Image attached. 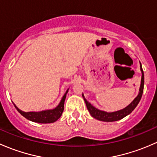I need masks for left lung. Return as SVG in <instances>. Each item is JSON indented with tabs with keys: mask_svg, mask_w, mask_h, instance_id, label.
<instances>
[{
	"mask_svg": "<svg viewBox=\"0 0 157 157\" xmlns=\"http://www.w3.org/2000/svg\"><path fill=\"white\" fill-rule=\"evenodd\" d=\"M140 71H141L142 72V77H141V83H140V93H139L138 96L134 99V101H133L129 105H128L127 107L121 109V110L117 111V112H103V111L99 110V109L95 108L93 105H92L91 104H90V102L85 99L84 96L83 95V99H84L85 102H86V108H87L88 111L90 112V115H91L93 118H96V119L99 120V121H115L124 118V117L127 116L128 115H129L131 112H132V111L136 108L137 104H138L139 102H140V99H141L142 97V95H143V92H144V71H143V69H142L141 64H140Z\"/></svg>",
	"mask_w": 157,
	"mask_h": 157,
	"instance_id": "1",
	"label": "left lung"
}]
</instances>
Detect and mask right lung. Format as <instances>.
Instances as JSON below:
<instances>
[{"mask_svg": "<svg viewBox=\"0 0 157 157\" xmlns=\"http://www.w3.org/2000/svg\"><path fill=\"white\" fill-rule=\"evenodd\" d=\"M67 92H68V89L66 91L65 94L64 95L63 98L61 99V102L59 105L54 109H51V110H45L42 111V112H24L19 109L16 106L15 104L13 103L14 106L17 109V110L25 117L27 118L28 120H30L32 121L37 123H42V124H47V123H53L56 121L62 115V112L64 111V101L66 99V95H67Z\"/></svg>", "mask_w": 157, "mask_h": 157, "instance_id": "obj_1", "label": "right lung"}]
</instances>
